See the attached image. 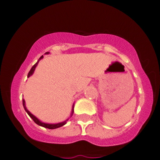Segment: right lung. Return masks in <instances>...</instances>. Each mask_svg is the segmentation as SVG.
<instances>
[{"mask_svg":"<svg viewBox=\"0 0 160 160\" xmlns=\"http://www.w3.org/2000/svg\"><path fill=\"white\" fill-rule=\"evenodd\" d=\"M45 54H46V55H48V54H49V52H46ZM42 58H43V55H42V56L39 58V59H38V62H37V63H36L34 65V66L32 67L31 69H30V72H29L28 76H27V77H30V76H32V75H33V73H34V70H35V68H36V67H37V65H38V62H39L40 59H42ZM22 104H23V107H24V109H25V110H26V113H28L29 116H30V118H31L33 119V121H34V122H35L36 124H38V126H42V127H45V128L51 129V130H52V129L59 128V127H61V126H64V125L67 123V122H68V119H69V118L67 119L66 121H63V122H59V123H55V124H50V123H45V122H41V121H40L39 119L37 118H36V117L34 116V115L32 114V113H30V111H29L28 109H27V108H26V102H25V100H22ZM73 112H74V104H73V105H72V113H71V116L70 117L72 116V114H73Z\"/></svg>","mask_w":160,"mask_h":160,"instance_id":"obj_1","label":"right lung"}]
</instances>
